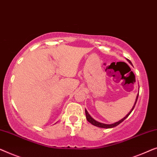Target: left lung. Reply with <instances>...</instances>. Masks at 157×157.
<instances>
[{
    "label": "left lung",
    "instance_id": "8db88e82",
    "mask_svg": "<svg viewBox=\"0 0 157 157\" xmlns=\"http://www.w3.org/2000/svg\"><path fill=\"white\" fill-rule=\"evenodd\" d=\"M127 60H128V62H129V63L130 64H132L131 61L129 60V59H127ZM138 96H139V94H137V95H136V98L135 102H134V106H133V107L132 108V109L130 110V112H129V113H128V114H127V115H126V116L124 117L123 119H122V120H121L118 121V122H117L114 123V124H103V123L99 122H98V121L94 120V119L92 118V117L90 115L89 113H88V112H87V110H86V109H85V114H86V118H87V120L88 122H89L90 123H91L92 124H93V125H94V126H96V127H101V128H106V129H108V128H112V127H117V126L120 124V123H122L124 120H126V119H127V118L128 117H129V114H131V112H132V111H133L134 108V107H135V105H136V101H137Z\"/></svg>",
    "mask_w": 157,
    "mask_h": 157
}]
</instances>
